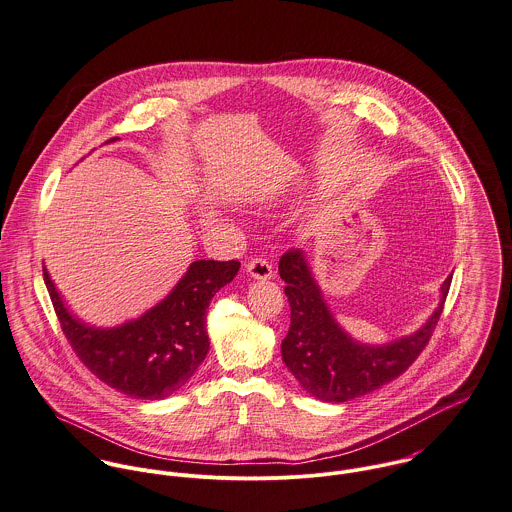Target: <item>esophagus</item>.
Segmentation results:
<instances>
[{
  "label": "esophagus",
  "mask_w": 512,
  "mask_h": 512,
  "mask_svg": "<svg viewBox=\"0 0 512 512\" xmlns=\"http://www.w3.org/2000/svg\"><path fill=\"white\" fill-rule=\"evenodd\" d=\"M247 273L253 279H271L273 277V267L265 257H253L247 263Z\"/></svg>",
  "instance_id": "obj_1"
}]
</instances>
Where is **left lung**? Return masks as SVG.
I'll return each mask as SVG.
<instances>
[{
    "mask_svg": "<svg viewBox=\"0 0 512 512\" xmlns=\"http://www.w3.org/2000/svg\"><path fill=\"white\" fill-rule=\"evenodd\" d=\"M279 275L287 283L291 307V325L281 343L283 363L309 395L327 403L363 397L401 377L429 345L451 289L447 277L437 311L415 335L369 347L353 341L335 323L301 251L283 253Z\"/></svg>",
    "mask_w": 512,
    "mask_h": 512,
    "instance_id": "1",
    "label": "left lung"
}]
</instances>
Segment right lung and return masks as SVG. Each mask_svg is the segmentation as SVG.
Returning <instances> with one entry per match:
<instances>
[{
    "instance_id": "obj_1",
    "label": "right lung",
    "mask_w": 512,
    "mask_h": 512,
    "mask_svg": "<svg viewBox=\"0 0 512 512\" xmlns=\"http://www.w3.org/2000/svg\"><path fill=\"white\" fill-rule=\"evenodd\" d=\"M239 267L235 259L195 261L157 307L115 329L83 325L65 309L45 267L43 281L77 359L111 389L133 399L157 401L179 391L205 361L207 307L213 295L233 281Z\"/></svg>"
}]
</instances>
